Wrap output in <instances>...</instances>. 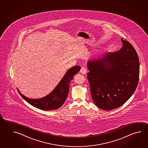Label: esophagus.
<instances>
[{"label": "esophagus", "instance_id": "1", "mask_svg": "<svg viewBox=\"0 0 148 148\" xmlns=\"http://www.w3.org/2000/svg\"><path fill=\"white\" fill-rule=\"evenodd\" d=\"M80 73H82V74H83V75L86 74L87 73V69H86V68L84 67V66L82 67V68L80 69Z\"/></svg>", "mask_w": 148, "mask_h": 148}]
</instances>
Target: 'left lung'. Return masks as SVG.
<instances>
[{
  "label": "left lung",
  "mask_w": 148,
  "mask_h": 148,
  "mask_svg": "<svg viewBox=\"0 0 148 148\" xmlns=\"http://www.w3.org/2000/svg\"><path fill=\"white\" fill-rule=\"evenodd\" d=\"M121 38L120 50L106 53L88 61L89 83L92 101L103 110L120 107L135 91L138 85L140 65L138 55L132 44Z\"/></svg>",
  "instance_id": "1"
}]
</instances>
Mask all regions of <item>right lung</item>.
<instances>
[{"label":"right lung","instance_id":"add662e5","mask_svg":"<svg viewBox=\"0 0 148 148\" xmlns=\"http://www.w3.org/2000/svg\"><path fill=\"white\" fill-rule=\"evenodd\" d=\"M80 69V66H75L68 70L53 90L47 96L40 99L28 98L17 90L23 99L34 107L44 110H57L61 107L66 100L69 90L70 82Z\"/></svg>","mask_w":148,"mask_h":148}]
</instances>
